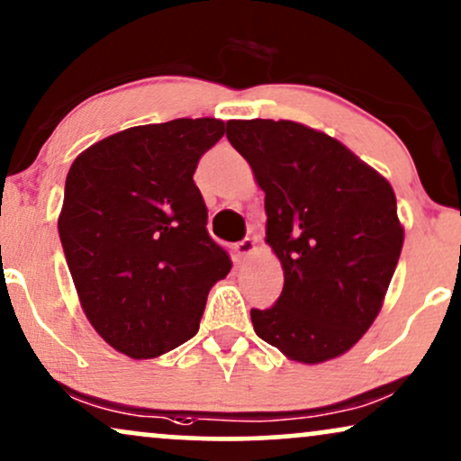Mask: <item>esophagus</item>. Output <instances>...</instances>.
I'll return each mask as SVG.
<instances>
[{
    "label": "esophagus",
    "mask_w": 461,
    "mask_h": 461,
    "mask_svg": "<svg viewBox=\"0 0 461 461\" xmlns=\"http://www.w3.org/2000/svg\"><path fill=\"white\" fill-rule=\"evenodd\" d=\"M236 255H238V259H244V258H249V255H253L255 253V240L253 238H244V240H240V242H236Z\"/></svg>",
    "instance_id": "1"
}]
</instances>
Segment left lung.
Listing matches in <instances>:
<instances>
[{"instance_id": "1", "label": "left lung", "mask_w": 461, "mask_h": 461, "mask_svg": "<svg viewBox=\"0 0 461 461\" xmlns=\"http://www.w3.org/2000/svg\"><path fill=\"white\" fill-rule=\"evenodd\" d=\"M227 140L266 191V242L285 274L278 300L250 308L255 334L302 364L338 357L368 331L398 266L392 185L294 121H227Z\"/></svg>"}]
</instances>
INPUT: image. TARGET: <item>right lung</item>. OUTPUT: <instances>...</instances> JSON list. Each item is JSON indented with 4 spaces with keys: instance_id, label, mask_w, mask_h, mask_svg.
<instances>
[{
    "instance_id": "add662e5",
    "label": "right lung",
    "mask_w": 461,
    "mask_h": 461,
    "mask_svg": "<svg viewBox=\"0 0 461 461\" xmlns=\"http://www.w3.org/2000/svg\"><path fill=\"white\" fill-rule=\"evenodd\" d=\"M223 133L217 119L131 127L68 172L59 238L80 304L97 334L133 359L194 338L208 291L231 270L194 183Z\"/></svg>"
}]
</instances>
